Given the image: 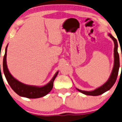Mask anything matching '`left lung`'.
<instances>
[{
    "label": "left lung",
    "instance_id": "8db88e82",
    "mask_svg": "<svg viewBox=\"0 0 122 122\" xmlns=\"http://www.w3.org/2000/svg\"><path fill=\"white\" fill-rule=\"evenodd\" d=\"M108 36L113 40L115 44V47H114V65L113 67V70L111 72V75L109 78L107 79V81L104 84L102 85L101 86L97 88L95 90L91 91H82L81 89H78L76 88L79 92H81L82 93H84L86 95L91 96H98L102 93H105V92L109 90L115 84L116 82V79H117V75H118L119 67H120V61H119V56L118 52H117V48H118V44L116 39L111 33H108Z\"/></svg>",
    "mask_w": 122,
    "mask_h": 122
}]
</instances>
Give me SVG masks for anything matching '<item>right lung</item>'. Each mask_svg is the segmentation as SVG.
Instances as JSON below:
<instances>
[{
	"mask_svg": "<svg viewBox=\"0 0 122 122\" xmlns=\"http://www.w3.org/2000/svg\"><path fill=\"white\" fill-rule=\"evenodd\" d=\"M7 46L6 47L5 54L3 57V69L6 80L11 89L20 97L27 98H38L44 97L46 95L48 94L53 88L54 81L55 80V78L57 76L58 71H57L55 74L53 78L46 85L42 86H37L24 84L14 78L9 71L7 62H6Z\"/></svg>",
	"mask_w": 122,
	"mask_h": 122,
	"instance_id": "right-lung-1",
	"label": "right lung"
}]
</instances>
